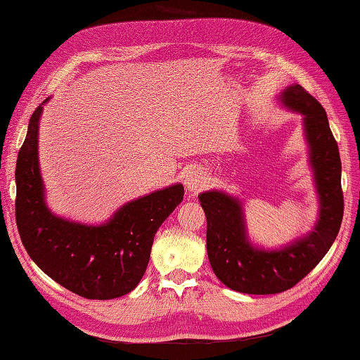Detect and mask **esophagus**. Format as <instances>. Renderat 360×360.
I'll return each instance as SVG.
<instances>
[{
    "instance_id": "obj_1",
    "label": "esophagus",
    "mask_w": 360,
    "mask_h": 360,
    "mask_svg": "<svg viewBox=\"0 0 360 360\" xmlns=\"http://www.w3.org/2000/svg\"><path fill=\"white\" fill-rule=\"evenodd\" d=\"M183 181H185L186 191H189V193H197V191H200L207 185L208 177L202 167H191V169L186 171L185 180Z\"/></svg>"
}]
</instances>
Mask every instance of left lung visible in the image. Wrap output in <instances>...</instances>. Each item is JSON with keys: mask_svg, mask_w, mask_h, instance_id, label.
<instances>
[{"mask_svg": "<svg viewBox=\"0 0 360 360\" xmlns=\"http://www.w3.org/2000/svg\"><path fill=\"white\" fill-rule=\"evenodd\" d=\"M280 102L303 116L309 166L319 197L314 230L280 248L253 245L247 233L244 205L224 191L199 195L207 216V252L212 272L226 288L270 295L293 288L331 248L343 217L342 163L325 108L302 85H289Z\"/></svg>", "mask_w": 360, "mask_h": 360, "instance_id": "left-lung-1", "label": "left lung"}]
</instances>
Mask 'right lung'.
<instances>
[{
    "instance_id": "1",
    "label": "right lung",
    "mask_w": 360,
    "mask_h": 360,
    "mask_svg": "<svg viewBox=\"0 0 360 360\" xmlns=\"http://www.w3.org/2000/svg\"><path fill=\"white\" fill-rule=\"evenodd\" d=\"M45 99L29 120L18 152L15 216L31 259L65 289L90 300L134 290L148 267L153 236L183 200L181 183L122 205L101 225L56 216L48 208L39 166V122Z\"/></svg>"
}]
</instances>
